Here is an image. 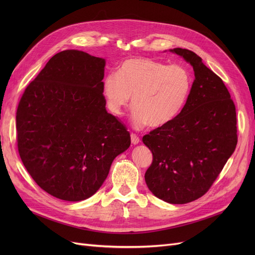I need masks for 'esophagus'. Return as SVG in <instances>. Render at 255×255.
Segmentation results:
<instances>
[{
  "label": "esophagus",
  "mask_w": 255,
  "mask_h": 255,
  "mask_svg": "<svg viewBox=\"0 0 255 255\" xmlns=\"http://www.w3.org/2000/svg\"><path fill=\"white\" fill-rule=\"evenodd\" d=\"M131 142L133 144H137L139 142V137L135 134V133H131Z\"/></svg>",
  "instance_id": "1"
}]
</instances>
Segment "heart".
<instances>
[{
    "mask_svg": "<svg viewBox=\"0 0 255 255\" xmlns=\"http://www.w3.org/2000/svg\"><path fill=\"white\" fill-rule=\"evenodd\" d=\"M192 76L185 66L148 59L131 58L106 74L102 92L109 110L122 116L132 96L133 123L141 128H158L170 123L189 97Z\"/></svg>",
    "mask_w": 255,
    "mask_h": 255,
    "instance_id": "obj_1",
    "label": "heart"
}]
</instances>
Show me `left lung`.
<instances>
[{
    "mask_svg": "<svg viewBox=\"0 0 255 255\" xmlns=\"http://www.w3.org/2000/svg\"><path fill=\"white\" fill-rule=\"evenodd\" d=\"M170 51L191 64L195 79L181 113L142 137L153 154L144 180L155 196L182 205L206 194L234 153L237 114L223 80L202 58L185 48Z\"/></svg>",
    "mask_w": 255,
    "mask_h": 255,
    "instance_id": "8db88e82",
    "label": "left lung"
}]
</instances>
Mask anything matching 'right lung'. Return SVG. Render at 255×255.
Listing matches in <instances>:
<instances>
[{"label": "right lung", "mask_w": 255, "mask_h": 255, "mask_svg": "<svg viewBox=\"0 0 255 255\" xmlns=\"http://www.w3.org/2000/svg\"><path fill=\"white\" fill-rule=\"evenodd\" d=\"M104 66L84 51L58 52L18 103L21 161L40 188L67 202L95 194L131 142L126 126L106 112Z\"/></svg>", "instance_id": "right-lung-1"}]
</instances>
